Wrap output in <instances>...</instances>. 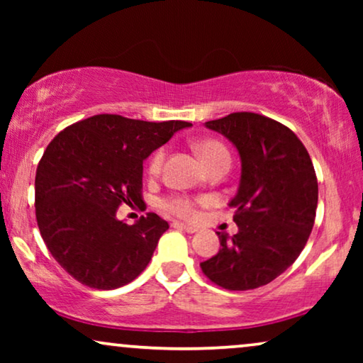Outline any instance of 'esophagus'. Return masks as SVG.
Segmentation results:
<instances>
[{
	"label": "esophagus",
	"instance_id": "1",
	"mask_svg": "<svg viewBox=\"0 0 363 363\" xmlns=\"http://www.w3.org/2000/svg\"><path fill=\"white\" fill-rule=\"evenodd\" d=\"M173 228H175V230H180V231H185V233H190V235H193V233H196L198 230L195 226H188V225H183V223H178V221H175L172 225Z\"/></svg>",
	"mask_w": 363,
	"mask_h": 363
}]
</instances>
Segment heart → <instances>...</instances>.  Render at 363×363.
<instances>
[{
	"mask_svg": "<svg viewBox=\"0 0 363 363\" xmlns=\"http://www.w3.org/2000/svg\"><path fill=\"white\" fill-rule=\"evenodd\" d=\"M193 148H195L196 155L200 157V160L206 168L220 160H230V153H228L225 145L216 140L196 142ZM163 160H165V150L160 148V150H157L152 155L150 163H148V172H150L152 175L160 173ZM165 208L170 213H173V215L183 218V220H195L198 216V201L191 200V198L188 196L170 198V200L165 201Z\"/></svg>",
	"mask_w": 363,
	"mask_h": 363,
	"instance_id": "obj_1",
	"label": "heart"
}]
</instances>
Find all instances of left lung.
Wrapping results in <instances>:
<instances>
[{
	"label": "left lung",
	"mask_w": 363,
	"mask_h": 363,
	"mask_svg": "<svg viewBox=\"0 0 363 363\" xmlns=\"http://www.w3.org/2000/svg\"><path fill=\"white\" fill-rule=\"evenodd\" d=\"M205 127L235 145L241 177L228 203L238 233H218L220 251L201 271L225 289H256L281 276L309 240L319 198L314 165L294 132L259 113H230Z\"/></svg>",
	"instance_id": "8db88e82"
}]
</instances>
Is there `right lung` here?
<instances>
[{
	"instance_id": "obj_1",
	"label": "right lung",
	"mask_w": 363,
	"mask_h": 363,
	"mask_svg": "<svg viewBox=\"0 0 363 363\" xmlns=\"http://www.w3.org/2000/svg\"><path fill=\"white\" fill-rule=\"evenodd\" d=\"M186 127L101 113L49 143L34 180L36 220L49 252L74 279L111 291L145 269L168 223L148 213L127 225L117 210L142 201L143 162Z\"/></svg>"
}]
</instances>
